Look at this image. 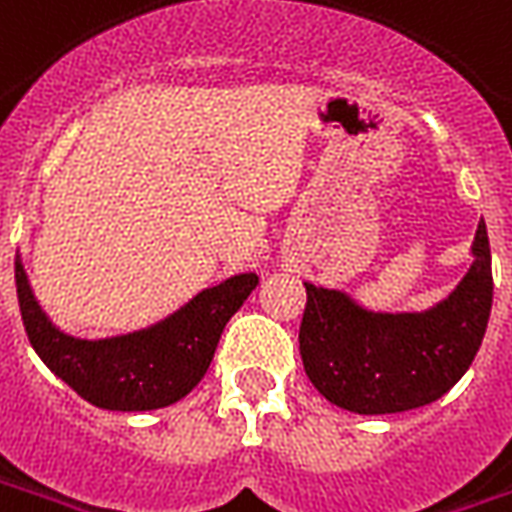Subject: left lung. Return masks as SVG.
Returning a JSON list of instances; mask_svg holds the SVG:
<instances>
[{"instance_id":"1","label":"left lung","mask_w":512,"mask_h":512,"mask_svg":"<svg viewBox=\"0 0 512 512\" xmlns=\"http://www.w3.org/2000/svg\"><path fill=\"white\" fill-rule=\"evenodd\" d=\"M472 255L475 263L450 298L420 314L369 312L350 295L306 282L298 347L314 388L358 415L415 410L445 396L475 361L491 314L494 279L483 219Z\"/></svg>"}]
</instances>
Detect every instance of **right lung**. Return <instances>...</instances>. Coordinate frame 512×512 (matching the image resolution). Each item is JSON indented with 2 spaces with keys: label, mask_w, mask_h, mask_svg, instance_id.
Instances as JSON below:
<instances>
[{
  "label": "right lung",
  "mask_w": 512,
  "mask_h": 512,
  "mask_svg": "<svg viewBox=\"0 0 512 512\" xmlns=\"http://www.w3.org/2000/svg\"><path fill=\"white\" fill-rule=\"evenodd\" d=\"M257 282V274L230 276L146 331L89 342L67 336L45 317L15 257L18 306L34 352L81 399L116 412L160 410L184 399L208 372L227 320Z\"/></svg>",
  "instance_id": "add662e5"
}]
</instances>
